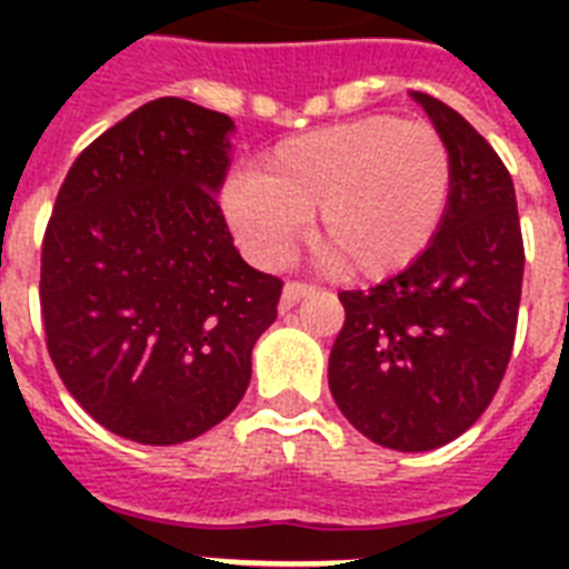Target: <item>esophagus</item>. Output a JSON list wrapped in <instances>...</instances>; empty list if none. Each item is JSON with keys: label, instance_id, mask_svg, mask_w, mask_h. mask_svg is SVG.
<instances>
[{"label": "esophagus", "instance_id": "esophagus-1", "mask_svg": "<svg viewBox=\"0 0 569 569\" xmlns=\"http://www.w3.org/2000/svg\"><path fill=\"white\" fill-rule=\"evenodd\" d=\"M310 292H312L310 283H298V280H292V283L283 286V298H280V307H283V310H289V307H295V303L301 301V298H307Z\"/></svg>", "mask_w": 569, "mask_h": 569}]
</instances>
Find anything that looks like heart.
<instances>
[{"label":"heart","mask_w":569,"mask_h":569,"mask_svg":"<svg viewBox=\"0 0 569 569\" xmlns=\"http://www.w3.org/2000/svg\"><path fill=\"white\" fill-rule=\"evenodd\" d=\"M451 197V150L396 114L337 123L277 144L259 173L221 191L223 218L259 266L289 253L312 218L316 257L342 280H383L422 257Z\"/></svg>","instance_id":"obj_1"}]
</instances>
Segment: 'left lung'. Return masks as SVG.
Masks as SVG:
<instances>
[{
    "label": "left lung",
    "instance_id": "left-lung-1",
    "mask_svg": "<svg viewBox=\"0 0 569 569\" xmlns=\"http://www.w3.org/2000/svg\"><path fill=\"white\" fill-rule=\"evenodd\" d=\"M451 150L449 209L416 262L372 289L339 292L333 401L357 431L396 451H431L493 401L517 333L520 214L496 150L446 102L413 91Z\"/></svg>",
    "mask_w": 569,
    "mask_h": 569
}]
</instances>
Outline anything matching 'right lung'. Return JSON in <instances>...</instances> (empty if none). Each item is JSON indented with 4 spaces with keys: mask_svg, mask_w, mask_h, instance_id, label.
<instances>
[{
    "mask_svg": "<svg viewBox=\"0 0 569 569\" xmlns=\"http://www.w3.org/2000/svg\"><path fill=\"white\" fill-rule=\"evenodd\" d=\"M232 120L180 97L136 109L67 171L40 253L47 348L118 437L173 446L236 410L283 280L239 257L214 194Z\"/></svg>",
    "mask_w": 569,
    "mask_h": 569,
    "instance_id": "add662e5",
    "label": "right lung"
}]
</instances>
